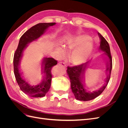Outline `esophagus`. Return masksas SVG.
<instances>
[{"label": "esophagus", "mask_w": 128, "mask_h": 128, "mask_svg": "<svg viewBox=\"0 0 128 128\" xmlns=\"http://www.w3.org/2000/svg\"><path fill=\"white\" fill-rule=\"evenodd\" d=\"M58 65L64 68L66 67V65L65 63L63 62H59V63H58Z\"/></svg>", "instance_id": "obj_1"}]
</instances>
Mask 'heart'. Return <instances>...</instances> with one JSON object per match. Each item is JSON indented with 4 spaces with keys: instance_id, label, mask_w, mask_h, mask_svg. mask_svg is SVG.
<instances>
[{
    "instance_id": "heart-1",
    "label": "heart",
    "mask_w": 128,
    "mask_h": 128,
    "mask_svg": "<svg viewBox=\"0 0 128 128\" xmlns=\"http://www.w3.org/2000/svg\"><path fill=\"white\" fill-rule=\"evenodd\" d=\"M91 40V37L86 34L72 36L69 38L64 45V49L69 51L76 48L69 55L70 62L74 64H79L87 59L92 49Z\"/></svg>"
}]
</instances>
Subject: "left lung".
Listing matches in <instances>:
<instances>
[{
  "label": "left lung",
  "mask_w": 128,
  "mask_h": 128,
  "mask_svg": "<svg viewBox=\"0 0 128 128\" xmlns=\"http://www.w3.org/2000/svg\"><path fill=\"white\" fill-rule=\"evenodd\" d=\"M98 34L100 40L99 50L104 52V54H106L108 58V60L107 62L106 71L109 72V74L106 78L105 85H104L99 90L93 91L92 92H88L85 88L82 82L83 76L88 65V61L78 66L73 67L68 66L67 67V72L70 78L72 92L74 94L75 98L81 101H88L97 97L106 88L110 79L112 68V59L110 45L101 34L99 32H98Z\"/></svg>",
  "instance_id": "1"
}]
</instances>
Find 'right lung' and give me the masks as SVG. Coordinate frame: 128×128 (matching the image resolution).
<instances>
[{"label": "right lung", "mask_w": 128, "mask_h": 128, "mask_svg": "<svg viewBox=\"0 0 128 128\" xmlns=\"http://www.w3.org/2000/svg\"><path fill=\"white\" fill-rule=\"evenodd\" d=\"M56 23H40L28 30L21 37L18 48L14 55V72L15 78L21 90L26 94L34 97H42L48 92L51 86L52 80L51 70L53 66L57 64V61L52 58H45L42 61V72L45 76L40 84L37 86H30L22 78V74L19 72V66L24 50L29 42L38 39L49 26Z\"/></svg>", "instance_id": "1"}]
</instances>
